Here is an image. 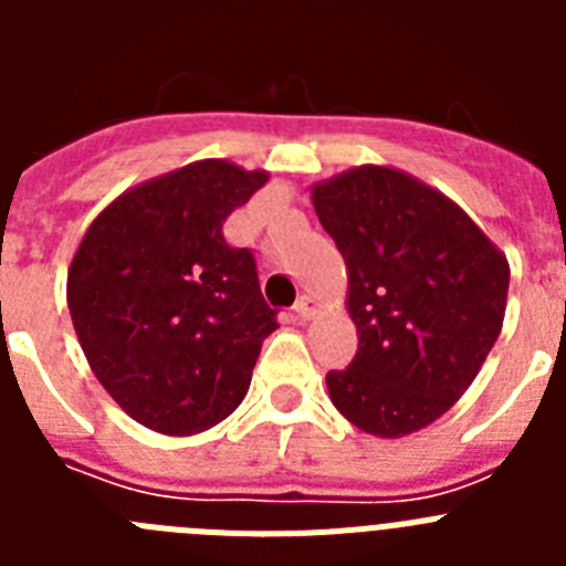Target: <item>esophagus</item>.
<instances>
[{"mask_svg":"<svg viewBox=\"0 0 566 566\" xmlns=\"http://www.w3.org/2000/svg\"><path fill=\"white\" fill-rule=\"evenodd\" d=\"M317 312H319V300H314L312 294H303V297L294 303V314H297L300 319H312Z\"/></svg>","mask_w":566,"mask_h":566,"instance_id":"esophagus-1","label":"esophagus"}]
</instances>
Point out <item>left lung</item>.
Listing matches in <instances>:
<instances>
[{
    "label": "left lung",
    "instance_id": "left-lung-1",
    "mask_svg": "<svg viewBox=\"0 0 566 566\" xmlns=\"http://www.w3.org/2000/svg\"><path fill=\"white\" fill-rule=\"evenodd\" d=\"M319 223L348 272L357 357L326 377L359 431L399 439L462 399L499 339L510 263L439 189L397 167L363 164L312 187Z\"/></svg>",
    "mask_w": 566,
    "mask_h": 566
}]
</instances>
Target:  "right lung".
Wrapping results in <instances>:
<instances>
[{
    "mask_svg": "<svg viewBox=\"0 0 566 566\" xmlns=\"http://www.w3.org/2000/svg\"><path fill=\"white\" fill-rule=\"evenodd\" d=\"M266 169L203 158L129 187L90 223L67 269V308L90 368L127 417L192 437L247 397L277 312L223 221Z\"/></svg>",
    "mask_w": 566,
    "mask_h": 566,
    "instance_id": "add662e5",
    "label": "right lung"
}]
</instances>
